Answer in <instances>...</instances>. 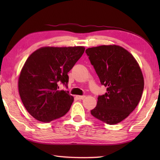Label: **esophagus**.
<instances>
[{
  "label": "esophagus",
  "mask_w": 160,
  "mask_h": 160,
  "mask_svg": "<svg viewBox=\"0 0 160 160\" xmlns=\"http://www.w3.org/2000/svg\"><path fill=\"white\" fill-rule=\"evenodd\" d=\"M76 98L78 99H83L84 98H85V96L83 95V96H80V95H77L76 96Z\"/></svg>",
  "instance_id": "34e87169"
}]
</instances>
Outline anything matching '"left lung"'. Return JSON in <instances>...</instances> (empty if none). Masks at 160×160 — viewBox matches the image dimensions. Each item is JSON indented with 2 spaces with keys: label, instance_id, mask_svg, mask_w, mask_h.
I'll use <instances>...</instances> for the list:
<instances>
[{
  "label": "left lung",
  "instance_id": "left-lung-1",
  "mask_svg": "<svg viewBox=\"0 0 160 160\" xmlns=\"http://www.w3.org/2000/svg\"><path fill=\"white\" fill-rule=\"evenodd\" d=\"M85 52L107 92L99 96L94 117L110 125L128 117L141 99L144 78L133 56L118 45H102Z\"/></svg>",
  "mask_w": 160,
  "mask_h": 160
}]
</instances>
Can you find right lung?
<instances>
[{"mask_svg": "<svg viewBox=\"0 0 160 160\" xmlns=\"http://www.w3.org/2000/svg\"><path fill=\"white\" fill-rule=\"evenodd\" d=\"M84 47H44L34 51L21 70L18 90L27 111L42 122L63 116L68 112L73 97L59 90L67 85L68 72L85 51Z\"/></svg>", "mask_w": 160, "mask_h": 160, "instance_id": "add662e5", "label": "right lung"}]
</instances>
